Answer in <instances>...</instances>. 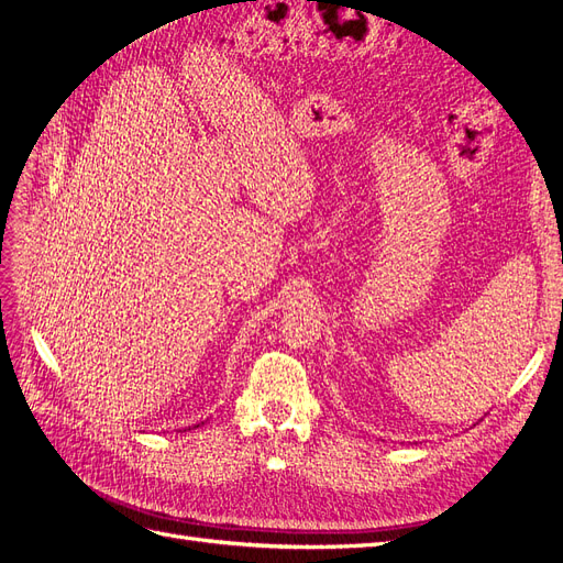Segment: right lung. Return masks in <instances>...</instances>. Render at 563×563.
Instances as JSON below:
<instances>
[{
    "instance_id": "1",
    "label": "right lung",
    "mask_w": 563,
    "mask_h": 563,
    "mask_svg": "<svg viewBox=\"0 0 563 563\" xmlns=\"http://www.w3.org/2000/svg\"><path fill=\"white\" fill-rule=\"evenodd\" d=\"M201 424H203V422H201ZM195 428H199V424H195Z\"/></svg>"
}]
</instances>
